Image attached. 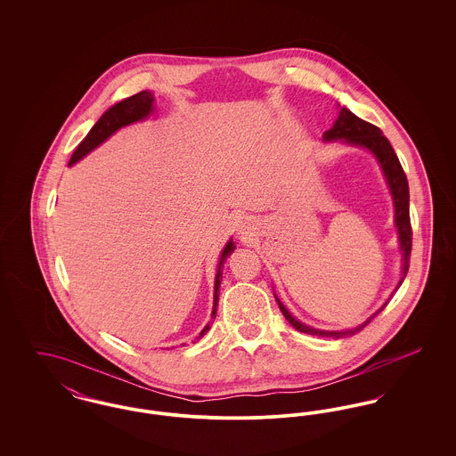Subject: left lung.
Masks as SVG:
<instances>
[{
  "label": "left lung",
  "instance_id": "1",
  "mask_svg": "<svg viewBox=\"0 0 456 456\" xmlns=\"http://www.w3.org/2000/svg\"><path fill=\"white\" fill-rule=\"evenodd\" d=\"M325 140H340L346 138L347 143L352 145H359L364 147L376 155L378 162L381 164V169L387 175L388 186H390L391 196H393V203H395V224L398 229V238H400V248L403 251V270H402V281L398 283V287L403 282V279L407 277L409 266H411V251H412V225H411V212H409V181L405 171L396 157V153L393 151L388 138L385 134H381V130L374 125H370L368 121L357 118L354 112H350L347 108L338 109V119L333 125L331 130H328L323 136ZM279 307L282 311L285 320L294 326L296 330H299L301 333L307 335H318V337H333V338H340V337H348V335H355L361 330H364L366 326L372 322L374 316H378L387 304L374 313L369 318L366 323H362L357 328L346 330V331H323V330H314L309 326L303 325L301 322H297L283 305L279 299Z\"/></svg>",
  "mask_w": 456,
  "mask_h": 456
}]
</instances>
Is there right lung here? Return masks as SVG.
Instances as JSON below:
<instances>
[{
  "instance_id": "obj_1",
  "label": "right lung",
  "mask_w": 456,
  "mask_h": 456,
  "mask_svg": "<svg viewBox=\"0 0 456 456\" xmlns=\"http://www.w3.org/2000/svg\"><path fill=\"white\" fill-rule=\"evenodd\" d=\"M153 95L147 90H142L134 95H131L128 99L118 102L116 106L106 110L101 119L94 125V128L88 131L87 136L78 143V147L75 149V152L69 159V166L78 162L82 157H86L90 151H94L95 147H99L104 140H108L109 136L119 128L131 125L134 121H140L143 118H147L152 110ZM236 249L232 239L227 242V246L224 248L222 251V256H220V263H218L217 277H216V294H214V311H212V318H216L217 314V304H218V287H220V281H222V270H224V263L227 260V256H231V253ZM210 330V325L205 326L200 333V337L196 338H201L207 331Z\"/></svg>"
}]
</instances>
